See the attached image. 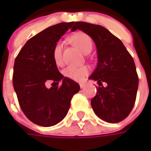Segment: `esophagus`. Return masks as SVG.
<instances>
[{"label": "esophagus", "mask_w": 151, "mask_h": 151, "mask_svg": "<svg viewBox=\"0 0 151 151\" xmlns=\"http://www.w3.org/2000/svg\"><path fill=\"white\" fill-rule=\"evenodd\" d=\"M79 85H80V87H81V88H84V87L86 86V85L84 84V83H80Z\"/></svg>", "instance_id": "esophagus-1"}]
</instances>
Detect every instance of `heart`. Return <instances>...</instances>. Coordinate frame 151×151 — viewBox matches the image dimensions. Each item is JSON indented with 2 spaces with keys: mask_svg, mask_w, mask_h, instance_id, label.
<instances>
[{
  "mask_svg": "<svg viewBox=\"0 0 151 151\" xmlns=\"http://www.w3.org/2000/svg\"><path fill=\"white\" fill-rule=\"evenodd\" d=\"M70 40L72 41V43L83 53H89L92 49L93 43H92L91 39L85 33H82V32L77 33L73 35ZM62 48L63 44L60 41L55 44L54 48H53V60L58 65H60L63 63ZM89 72H90V69L87 66H81V67L68 66L64 70V75L72 80L81 82L85 78V77L88 74Z\"/></svg>",
  "mask_w": 151,
  "mask_h": 151,
  "instance_id": "heart-1",
  "label": "heart"
}]
</instances>
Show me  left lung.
I'll return each mask as SVG.
<instances>
[{
  "label": "left lung",
  "mask_w": 151,
  "mask_h": 151,
  "mask_svg": "<svg viewBox=\"0 0 151 151\" xmlns=\"http://www.w3.org/2000/svg\"><path fill=\"white\" fill-rule=\"evenodd\" d=\"M78 29L91 36L97 48V67L89 78L99 86L91 101L92 108L103 120L120 122L129 115L136 100L138 76L133 57L120 40L104 27L76 22L71 31Z\"/></svg>",
  "instance_id": "8db88e82"
}]
</instances>
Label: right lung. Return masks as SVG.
<instances>
[{
	"mask_svg": "<svg viewBox=\"0 0 151 151\" xmlns=\"http://www.w3.org/2000/svg\"><path fill=\"white\" fill-rule=\"evenodd\" d=\"M73 24L61 22L43 30L25 43L15 59L13 85L18 103L26 116L40 126L60 122L80 90L78 83L59 72L52 56L55 44ZM49 81L63 84L47 88Z\"/></svg>",
	"mask_w": 151,
	"mask_h": 151,
	"instance_id": "1",
	"label": "right lung"
}]
</instances>
